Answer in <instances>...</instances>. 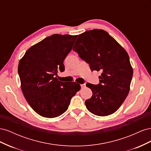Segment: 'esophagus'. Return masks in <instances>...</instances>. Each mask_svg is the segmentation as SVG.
Returning a JSON list of instances; mask_svg holds the SVG:
<instances>
[{"mask_svg":"<svg viewBox=\"0 0 151 151\" xmlns=\"http://www.w3.org/2000/svg\"><path fill=\"white\" fill-rule=\"evenodd\" d=\"M81 88H84L85 87H86V84H81Z\"/></svg>","mask_w":151,"mask_h":151,"instance_id":"34e87169","label":"esophagus"}]
</instances>
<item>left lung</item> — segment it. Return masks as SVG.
Instances as JSON below:
<instances>
[{"instance_id": "left-lung-1", "label": "left lung", "mask_w": 151, "mask_h": 151, "mask_svg": "<svg viewBox=\"0 0 151 151\" xmlns=\"http://www.w3.org/2000/svg\"><path fill=\"white\" fill-rule=\"evenodd\" d=\"M92 70L101 71L100 84L87 83L93 92L87 109L95 115L115 113L130 91L133 68L126 50L103 29H94L79 35L73 47Z\"/></svg>"}]
</instances>
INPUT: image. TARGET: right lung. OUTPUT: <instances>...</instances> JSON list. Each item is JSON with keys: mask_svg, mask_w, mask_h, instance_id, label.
<instances>
[{"mask_svg": "<svg viewBox=\"0 0 151 151\" xmlns=\"http://www.w3.org/2000/svg\"><path fill=\"white\" fill-rule=\"evenodd\" d=\"M77 35L55 34L31 47L19 60L18 74L24 96L33 110L45 118H55L68 109L72 96L81 89L76 82L58 81L64 71L63 60Z\"/></svg>", "mask_w": 151, "mask_h": 151, "instance_id": "1", "label": "right lung"}]
</instances>
